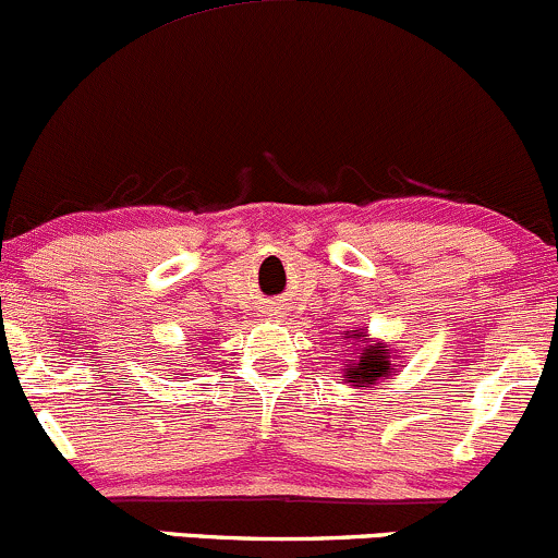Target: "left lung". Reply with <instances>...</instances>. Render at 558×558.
<instances>
[{
	"label": "left lung",
	"mask_w": 558,
	"mask_h": 558,
	"mask_svg": "<svg viewBox=\"0 0 558 558\" xmlns=\"http://www.w3.org/2000/svg\"><path fill=\"white\" fill-rule=\"evenodd\" d=\"M353 335L345 332V338L351 343H345V349L351 351L349 369H345V377H349L351 386H375V380H383L388 373H391V349L386 343H373L364 332Z\"/></svg>",
	"instance_id": "8db88e82"
}]
</instances>
